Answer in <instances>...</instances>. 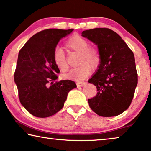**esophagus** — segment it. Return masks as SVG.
<instances>
[{
    "mask_svg": "<svg viewBox=\"0 0 151 151\" xmlns=\"http://www.w3.org/2000/svg\"><path fill=\"white\" fill-rule=\"evenodd\" d=\"M86 84H87V83L86 82H77L76 83V85H77V87H83V86H85Z\"/></svg>",
    "mask_w": 151,
    "mask_h": 151,
    "instance_id": "1",
    "label": "esophagus"
}]
</instances>
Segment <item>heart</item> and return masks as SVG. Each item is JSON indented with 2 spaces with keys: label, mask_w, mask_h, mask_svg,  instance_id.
Instances as JSON below:
<instances>
[{
  "label": "heart",
  "mask_w": 151,
  "mask_h": 151,
  "mask_svg": "<svg viewBox=\"0 0 151 151\" xmlns=\"http://www.w3.org/2000/svg\"><path fill=\"white\" fill-rule=\"evenodd\" d=\"M68 49L75 50L80 53L78 63L80 65L72 68L69 73L64 75L67 78L81 81L85 78L91 73V67L95 68L101 62V55L98 50L89 47V43L85 38L80 35H74L66 43ZM53 59L56 66L63 72L68 70L66 55L63 48L57 47L54 50Z\"/></svg>",
  "instance_id": "heart-1"
}]
</instances>
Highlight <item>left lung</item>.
<instances>
[{"mask_svg": "<svg viewBox=\"0 0 151 151\" xmlns=\"http://www.w3.org/2000/svg\"><path fill=\"white\" fill-rule=\"evenodd\" d=\"M82 36L97 45L101 62L97 73L88 80L97 95L88 106L103 117L116 116L130 106L138 84L134 56L118 33L108 28L83 31Z\"/></svg>", "mask_w": 151, "mask_h": 151, "instance_id": "1", "label": "left lung"}]
</instances>
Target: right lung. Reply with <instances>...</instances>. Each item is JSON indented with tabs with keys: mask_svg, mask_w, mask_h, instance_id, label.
<instances>
[{
	"mask_svg": "<svg viewBox=\"0 0 151 151\" xmlns=\"http://www.w3.org/2000/svg\"><path fill=\"white\" fill-rule=\"evenodd\" d=\"M73 31H41L19 52L14 79L21 105L33 116L47 118L56 114L63 107L68 92L76 87L71 80L54 83L60 70L54 62V50L60 40Z\"/></svg>",
	"mask_w": 151,
	"mask_h": 151,
	"instance_id": "obj_1",
	"label": "right lung"
}]
</instances>
